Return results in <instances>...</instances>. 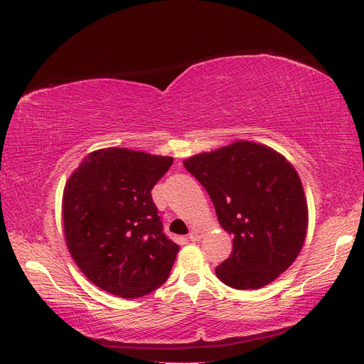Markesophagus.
I'll return each instance as SVG.
<instances>
[{
    "instance_id": "esophagus-1",
    "label": "esophagus",
    "mask_w": 364,
    "mask_h": 364,
    "mask_svg": "<svg viewBox=\"0 0 364 364\" xmlns=\"http://www.w3.org/2000/svg\"><path fill=\"white\" fill-rule=\"evenodd\" d=\"M203 237V231L202 230H197V228H194V230H192L191 231V233H189V239H191V241H200V239H202Z\"/></svg>"
}]
</instances>
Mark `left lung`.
<instances>
[{
	"label": "left lung",
	"instance_id": "1",
	"mask_svg": "<svg viewBox=\"0 0 364 364\" xmlns=\"http://www.w3.org/2000/svg\"><path fill=\"white\" fill-rule=\"evenodd\" d=\"M210 194L233 252L215 267L235 289H259L284 272L304 247L308 206L296 168L262 144L236 141L183 162Z\"/></svg>",
	"mask_w": 364,
	"mask_h": 364
}]
</instances>
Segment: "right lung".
Returning a JSON list of instances; mask_svg holds the SVG:
<instances>
[{
    "label": "right lung",
    "mask_w": 364,
    "mask_h": 364,
    "mask_svg": "<svg viewBox=\"0 0 364 364\" xmlns=\"http://www.w3.org/2000/svg\"><path fill=\"white\" fill-rule=\"evenodd\" d=\"M173 158L128 149L89 153L63 196L67 249L100 289L142 297L168 278L178 244L162 233L151 189Z\"/></svg>",
    "instance_id": "1"
}]
</instances>
